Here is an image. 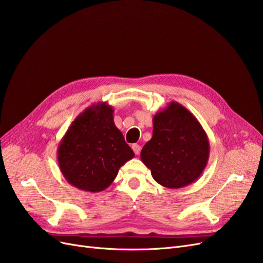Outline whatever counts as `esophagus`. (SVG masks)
Returning a JSON list of instances; mask_svg holds the SVG:
<instances>
[{"instance_id":"1","label":"esophagus","mask_w":263,"mask_h":263,"mask_svg":"<svg viewBox=\"0 0 263 263\" xmlns=\"http://www.w3.org/2000/svg\"><path fill=\"white\" fill-rule=\"evenodd\" d=\"M132 148H133V150H134V153H135V155H139L140 154V146L138 145V144H134L133 146H132Z\"/></svg>"}]
</instances>
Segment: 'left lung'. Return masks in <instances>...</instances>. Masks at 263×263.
Listing matches in <instances>:
<instances>
[{
  "instance_id": "8db88e82",
  "label": "left lung",
  "mask_w": 263,
  "mask_h": 263,
  "mask_svg": "<svg viewBox=\"0 0 263 263\" xmlns=\"http://www.w3.org/2000/svg\"><path fill=\"white\" fill-rule=\"evenodd\" d=\"M153 122V137L142 147L140 159L155 181L168 189L195 182L210 157V141L200 122L178 102H170Z\"/></svg>"
}]
</instances>
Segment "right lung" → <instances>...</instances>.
I'll use <instances>...</instances> for the list:
<instances>
[{"mask_svg": "<svg viewBox=\"0 0 263 263\" xmlns=\"http://www.w3.org/2000/svg\"><path fill=\"white\" fill-rule=\"evenodd\" d=\"M114 109L105 102L85 108L71 123L58 146L62 176L79 190L97 193L107 189L119 168L135 157L114 124Z\"/></svg>", "mask_w": 263, "mask_h": 263, "instance_id": "1", "label": "right lung"}]
</instances>
